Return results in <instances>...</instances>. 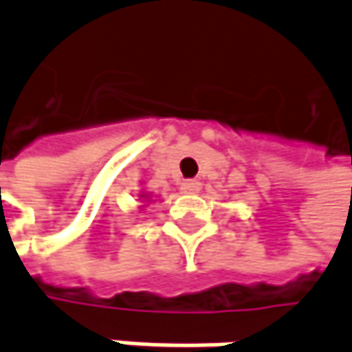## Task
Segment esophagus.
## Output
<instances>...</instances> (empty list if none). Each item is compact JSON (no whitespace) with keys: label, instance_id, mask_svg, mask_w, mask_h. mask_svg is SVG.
<instances>
[{"label":"esophagus","instance_id":"1","mask_svg":"<svg viewBox=\"0 0 352 352\" xmlns=\"http://www.w3.org/2000/svg\"><path fill=\"white\" fill-rule=\"evenodd\" d=\"M199 189H201V183L195 181V179H189V181L181 183V191L183 193H199Z\"/></svg>","mask_w":352,"mask_h":352}]
</instances>
